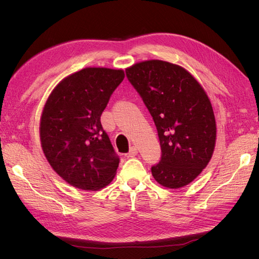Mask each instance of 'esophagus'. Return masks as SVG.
<instances>
[{"label":"esophagus","mask_w":259,"mask_h":259,"mask_svg":"<svg viewBox=\"0 0 259 259\" xmlns=\"http://www.w3.org/2000/svg\"><path fill=\"white\" fill-rule=\"evenodd\" d=\"M138 153V150H137V148L136 147H131V149H130V152H128V156L130 158H133V156H135L136 154Z\"/></svg>","instance_id":"obj_1"}]
</instances>
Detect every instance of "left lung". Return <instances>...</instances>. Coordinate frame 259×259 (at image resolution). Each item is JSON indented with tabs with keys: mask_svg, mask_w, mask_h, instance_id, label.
<instances>
[{
	"mask_svg": "<svg viewBox=\"0 0 259 259\" xmlns=\"http://www.w3.org/2000/svg\"><path fill=\"white\" fill-rule=\"evenodd\" d=\"M125 72L158 131L162 155L152 176L170 189L190 184L215 148V115L206 93L186 69L167 61L138 62Z\"/></svg>",
	"mask_w": 259,
	"mask_h": 259,
	"instance_id": "1",
	"label": "left lung"
}]
</instances>
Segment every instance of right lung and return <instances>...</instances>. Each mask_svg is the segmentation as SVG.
<instances>
[{"label":"right lung","instance_id":"add662e5","mask_svg":"<svg viewBox=\"0 0 259 259\" xmlns=\"http://www.w3.org/2000/svg\"><path fill=\"white\" fill-rule=\"evenodd\" d=\"M123 70L85 68L65 77L44 106L40 138L53 169L71 186L95 191L115 176L120 159L100 123Z\"/></svg>","mask_w":259,"mask_h":259}]
</instances>
